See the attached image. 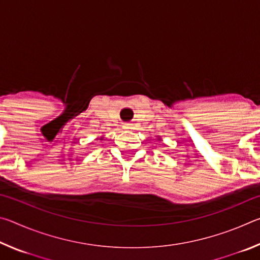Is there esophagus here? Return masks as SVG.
<instances>
[{"mask_svg":"<svg viewBox=\"0 0 260 260\" xmlns=\"http://www.w3.org/2000/svg\"><path fill=\"white\" fill-rule=\"evenodd\" d=\"M124 128L126 131H132V129H134V125L133 124H125L124 125Z\"/></svg>","mask_w":260,"mask_h":260,"instance_id":"obj_1","label":"esophagus"}]
</instances>
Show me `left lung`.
Segmentation results:
<instances>
[{
    "instance_id": "8db88e82",
    "label": "left lung",
    "mask_w": 260,
    "mask_h": 260,
    "mask_svg": "<svg viewBox=\"0 0 260 260\" xmlns=\"http://www.w3.org/2000/svg\"><path fill=\"white\" fill-rule=\"evenodd\" d=\"M160 140H161V139H160V138H158V141H160Z\"/></svg>"
}]
</instances>
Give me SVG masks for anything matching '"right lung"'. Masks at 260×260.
I'll return each instance as SVG.
<instances>
[{"label": "right lung", "mask_w": 260, "mask_h": 260, "mask_svg": "<svg viewBox=\"0 0 260 260\" xmlns=\"http://www.w3.org/2000/svg\"><path fill=\"white\" fill-rule=\"evenodd\" d=\"M100 140H103V138H101V139H100Z\"/></svg>", "instance_id": "add662e5"}]
</instances>
